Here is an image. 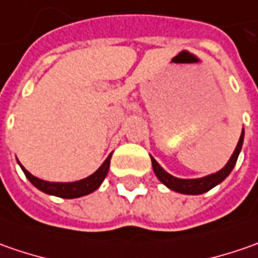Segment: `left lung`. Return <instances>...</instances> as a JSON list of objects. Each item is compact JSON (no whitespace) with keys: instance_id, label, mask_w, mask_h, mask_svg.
Segmentation results:
<instances>
[{"instance_id":"left-lung-1","label":"left lung","mask_w":258,"mask_h":258,"mask_svg":"<svg viewBox=\"0 0 258 258\" xmlns=\"http://www.w3.org/2000/svg\"><path fill=\"white\" fill-rule=\"evenodd\" d=\"M243 141L244 131L241 132V136H240V141H238V144H237V148H235V151H234V154L231 155V158H230V161L227 162V165L224 166L221 171L211 173V175L204 176V178H197V179H181V178H175L171 173L166 172L164 168L151 156L152 168H154V172L155 175L158 176V179L164 183V185H166L169 189L181 194H188V195H200V194L210 191V189L214 188L215 185L221 183L224 179L230 175V172L233 171L234 165L237 162V159H238V155H240L241 146H243Z\"/></svg>"}]
</instances>
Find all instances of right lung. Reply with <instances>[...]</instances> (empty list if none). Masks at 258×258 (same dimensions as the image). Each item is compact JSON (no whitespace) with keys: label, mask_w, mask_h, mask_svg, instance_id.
Returning <instances> with one entry per match:
<instances>
[{"label":"right lung","mask_w":258,"mask_h":258,"mask_svg":"<svg viewBox=\"0 0 258 258\" xmlns=\"http://www.w3.org/2000/svg\"><path fill=\"white\" fill-rule=\"evenodd\" d=\"M110 158H112V154L106 158V161L100 165V168L96 172L92 173L90 176H87L85 179H80V181H76V182H48V181H43V179L37 178L34 175H31L20 162L18 164L21 166L23 172L25 173V176L28 178V181L33 183L35 188H38L40 191L48 194V195L60 197V198H79V197H83V195H87V194H92L100 186V183L103 182V179L109 172Z\"/></svg>","instance_id":"obj_1"}]
</instances>
